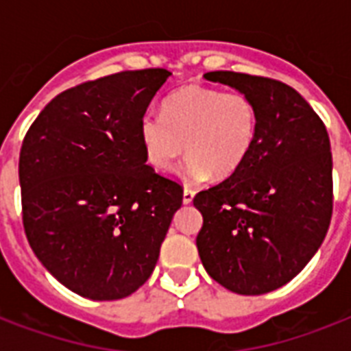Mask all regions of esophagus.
Here are the masks:
<instances>
[{
    "mask_svg": "<svg viewBox=\"0 0 351 351\" xmlns=\"http://www.w3.org/2000/svg\"><path fill=\"white\" fill-rule=\"evenodd\" d=\"M193 198H195V191L189 189V187H186V189H184V198H182V202L187 206V204L193 202Z\"/></svg>",
    "mask_w": 351,
    "mask_h": 351,
    "instance_id": "obj_1",
    "label": "esophagus"
}]
</instances>
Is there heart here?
Here are the masks:
<instances>
[{
    "label": "heart",
    "instance_id": "obj_1",
    "mask_svg": "<svg viewBox=\"0 0 351 351\" xmlns=\"http://www.w3.org/2000/svg\"><path fill=\"white\" fill-rule=\"evenodd\" d=\"M258 132L255 104L242 93L186 85L164 101L162 114L140 120L145 158L160 173H169L189 153L182 175L189 182L208 176L228 178L250 158Z\"/></svg>",
    "mask_w": 351,
    "mask_h": 351
}]
</instances>
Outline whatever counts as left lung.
Returning a JSON list of instances; mask_svg holds the SVG:
<instances>
[{
	"mask_svg": "<svg viewBox=\"0 0 351 351\" xmlns=\"http://www.w3.org/2000/svg\"><path fill=\"white\" fill-rule=\"evenodd\" d=\"M255 104L258 132L237 173L193 204L197 247L209 277L239 295L282 288L313 258L333 208L332 147L322 120L289 85L251 74H204Z\"/></svg>",
	"mask_w": 351,
	"mask_h": 351,
	"instance_id": "left-lung-1",
	"label": "left lung"
}]
</instances>
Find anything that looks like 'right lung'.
Here are the masks:
<instances>
[{"label":"right lung","instance_id":"1","mask_svg":"<svg viewBox=\"0 0 351 351\" xmlns=\"http://www.w3.org/2000/svg\"><path fill=\"white\" fill-rule=\"evenodd\" d=\"M169 76L125 71L63 90L23 140L29 244L58 282L85 299L134 293L182 206V187L145 164L140 142V120Z\"/></svg>","mask_w":351,"mask_h":351}]
</instances>
